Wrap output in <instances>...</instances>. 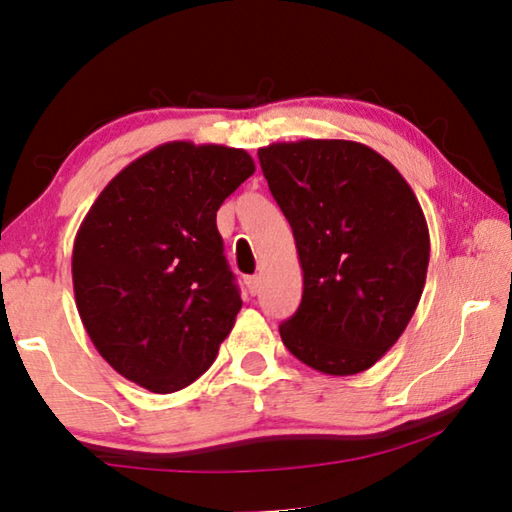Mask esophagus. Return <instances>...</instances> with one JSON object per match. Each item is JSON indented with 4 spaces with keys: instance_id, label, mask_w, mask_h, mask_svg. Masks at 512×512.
Instances as JSON below:
<instances>
[{
    "instance_id": "34e87169",
    "label": "esophagus",
    "mask_w": 512,
    "mask_h": 512,
    "mask_svg": "<svg viewBox=\"0 0 512 512\" xmlns=\"http://www.w3.org/2000/svg\"><path fill=\"white\" fill-rule=\"evenodd\" d=\"M246 285H248V292L250 294H259V287H262V278H259V276H250L248 280H246Z\"/></svg>"
}]
</instances>
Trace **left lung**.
Segmentation results:
<instances>
[{"label":"left lung","instance_id":"8db88e82","mask_svg":"<svg viewBox=\"0 0 512 512\" xmlns=\"http://www.w3.org/2000/svg\"><path fill=\"white\" fill-rule=\"evenodd\" d=\"M257 156L303 269L301 305L280 324L282 342L324 375L372 368L425 287L430 232L414 190L361 142H276Z\"/></svg>","mask_w":512,"mask_h":512}]
</instances>
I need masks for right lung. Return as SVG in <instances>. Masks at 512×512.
<instances>
[{
  "label": "right lung",
  "mask_w": 512,
  "mask_h": 512,
  "mask_svg": "<svg viewBox=\"0 0 512 512\" xmlns=\"http://www.w3.org/2000/svg\"><path fill=\"white\" fill-rule=\"evenodd\" d=\"M253 172L243 149L167 142L91 204L73 243L75 305L121 377L174 393L216 361L241 310L216 211Z\"/></svg>",
  "instance_id": "add662e5"
}]
</instances>
